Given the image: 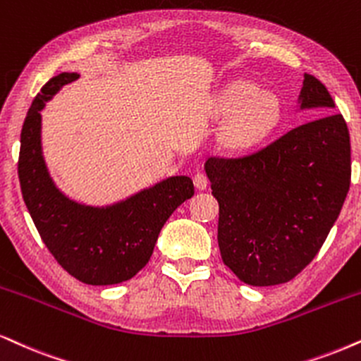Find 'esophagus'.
<instances>
[{"label":"esophagus","instance_id":"1","mask_svg":"<svg viewBox=\"0 0 361 361\" xmlns=\"http://www.w3.org/2000/svg\"><path fill=\"white\" fill-rule=\"evenodd\" d=\"M193 183H195V186H196V190H207V186H208V176L204 175V173H202V171H198L196 173V175L193 176Z\"/></svg>","mask_w":361,"mask_h":361}]
</instances>
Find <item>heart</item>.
<instances>
[{
    "label": "heart",
    "mask_w": 361,
    "mask_h": 361,
    "mask_svg": "<svg viewBox=\"0 0 361 361\" xmlns=\"http://www.w3.org/2000/svg\"><path fill=\"white\" fill-rule=\"evenodd\" d=\"M223 116L230 123V140L236 147H252L273 131L281 116V103L276 94L262 91L248 81L228 85L220 98Z\"/></svg>",
    "instance_id": "b5f03b06"
}]
</instances>
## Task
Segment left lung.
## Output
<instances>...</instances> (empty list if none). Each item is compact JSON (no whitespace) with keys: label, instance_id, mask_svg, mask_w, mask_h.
<instances>
[{"label":"left lung","instance_id":"obj_1","mask_svg":"<svg viewBox=\"0 0 361 361\" xmlns=\"http://www.w3.org/2000/svg\"><path fill=\"white\" fill-rule=\"evenodd\" d=\"M298 108L328 115L252 154L204 163L220 204L221 259L246 285H280L298 275L320 252L348 193V128L313 75H305Z\"/></svg>","mask_w":361,"mask_h":361}]
</instances>
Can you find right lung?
<instances>
[{
  "label": "right lung",
  "mask_w": 361,
  "mask_h": 361,
  "mask_svg": "<svg viewBox=\"0 0 361 361\" xmlns=\"http://www.w3.org/2000/svg\"><path fill=\"white\" fill-rule=\"evenodd\" d=\"M78 78V73L66 71L53 76L33 99L23 123L18 176L36 230L56 262L86 285H115L148 263L163 225L195 188L190 176H170L104 207L63 193L43 157L41 109Z\"/></svg>",
  "instance_id": "obj_1"
}]
</instances>
